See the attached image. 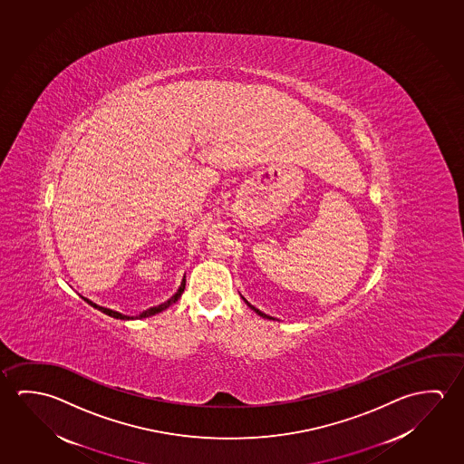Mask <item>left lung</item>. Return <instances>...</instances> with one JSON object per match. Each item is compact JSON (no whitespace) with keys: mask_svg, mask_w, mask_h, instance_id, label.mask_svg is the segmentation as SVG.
<instances>
[{"mask_svg":"<svg viewBox=\"0 0 464 464\" xmlns=\"http://www.w3.org/2000/svg\"><path fill=\"white\" fill-rule=\"evenodd\" d=\"M241 297H243L244 303H246V304L249 305V307H251L252 311L256 312V314H257V315H260V317H264V319L275 320V317H272V315H266V314H264V312L258 311L257 307H256V305H252L251 303H249V301H247V299H246V297H244V296H241Z\"/></svg>","mask_w":464,"mask_h":464,"instance_id":"obj_1","label":"left lung"}]
</instances>
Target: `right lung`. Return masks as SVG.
Segmentation results:
<instances>
[{"mask_svg": "<svg viewBox=\"0 0 464 464\" xmlns=\"http://www.w3.org/2000/svg\"><path fill=\"white\" fill-rule=\"evenodd\" d=\"M184 288H186V276H184L183 281H181V285H179V288L176 291L173 296L169 297L168 301L165 303H161L159 305H153L150 309H147V311L140 312L139 315H126V314H121V312L113 311V309H108V307H103V305L95 304L93 301L91 299H87V297L81 296L84 299L87 304H91L92 307H95V309H99L100 312H103V314H107L110 317H113V319H121V320H134V319H147V317H152L155 314H159V312H163L165 309H168L169 305L175 304L176 301L181 297V295L184 293Z\"/></svg>", "mask_w": 464, "mask_h": 464, "instance_id": "1", "label": "right lung"}]
</instances>
